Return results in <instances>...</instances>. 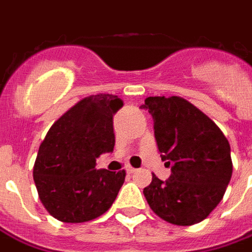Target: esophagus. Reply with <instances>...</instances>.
Wrapping results in <instances>:
<instances>
[{
	"label": "esophagus",
	"mask_w": 252,
	"mask_h": 252,
	"mask_svg": "<svg viewBox=\"0 0 252 252\" xmlns=\"http://www.w3.org/2000/svg\"><path fill=\"white\" fill-rule=\"evenodd\" d=\"M126 172H128V174H134V172L137 171V170H136V168L134 167H132V166H126Z\"/></svg>",
	"instance_id": "esophagus-1"
}]
</instances>
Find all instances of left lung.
Masks as SVG:
<instances>
[{
    "label": "left lung",
    "mask_w": 252,
    "mask_h": 252,
    "mask_svg": "<svg viewBox=\"0 0 252 252\" xmlns=\"http://www.w3.org/2000/svg\"><path fill=\"white\" fill-rule=\"evenodd\" d=\"M154 122V136L167 180L153 174L144 195L152 211L167 222L188 226L201 222L219 203L230 182V145L207 115L180 96H149L140 106Z\"/></svg>",
    "instance_id": "1"
}]
</instances>
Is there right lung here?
<instances>
[{
	"label": "right lung",
	"instance_id": "right-lung-1",
	"mask_svg": "<svg viewBox=\"0 0 252 252\" xmlns=\"http://www.w3.org/2000/svg\"><path fill=\"white\" fill-rule=\"evenodd\" d=\"M122 107L116 95H90L69 108L40 144L33 182L44 208L59 221L94 220L116 199L126 171L95 166L100 154L114 150V115Z\"/></svg>",
	"mask_w": 252,
	"mask_h": 252
}]
</instances>
